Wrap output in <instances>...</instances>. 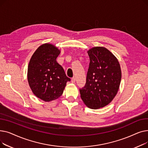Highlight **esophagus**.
Returning a JSON list of instances; mask_svg holds the SVG:
<instances>
[{"label": "esophagus", "instance_id": "obj_1", "mask_svg": "<svg viewBox=\"0 0 148 148\" xmlns=\"http://www.w3.org/2000/svg\"><path fill=\"white\" fill-rule=\"evenodd\" d=\"M71 82L73 83L75 82V77H73L72 79H71Z\"/></svg>", "mask_w": 148, "mask_h": 148}]
</instances>
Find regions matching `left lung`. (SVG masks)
<instances>
[{
    "label": "left lung",
    "instance_id": "8db88e82",
    "mask_svg": "<svg viewBox=\"0 0 148 148\" xmlns=\"http://www.w3.org/2000/svg\"><path fill=\"white\" fill-rule=\"evenodd\" d=\"M89 66L85 86L80 89L84 103L92 109L108 105L117 94L121 81L118 59L107 49L95 47L88 51Z\"/></svg>",
    "mask_w": 148,
    "mask_h": 148
}]
</instances>
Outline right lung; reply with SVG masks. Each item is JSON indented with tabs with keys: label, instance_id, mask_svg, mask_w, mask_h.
<instances>
[{
	"label": "right lung",
	"instance_id": "add662e5",
	"mask_svg": "<svg viewBox=\"0 0 148 148\" xmlns=\"http://www.w3.org/2000/svg\"><path fill=\"white\" fill-rule=\"evenodd\" d=\"M59 54L55 46L44 44L37 49L29 62V84L34 95L44 101L60 97L66 83L71 80L56 61Z\"/></svg>",
	"mask_w": 148,
	"mask_h": 148
}]
</instances>
